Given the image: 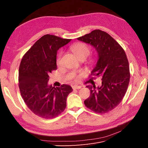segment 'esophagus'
Wrapping results in <instances>:
<instances>
[{
    "label": "esophagus",
    "instance_id": "obj_1",
    "mask_svg": "<svg viewBox=\"0 0 148 148\" xmlns=\"http://www.w3.org/2000/svg\"><path fill=\"white\" fill-rule=\"evenodd\" d=\"M72 88L73 89H78L82 88V87L80 86H77V85H73V86H72Z\"/></svg>",
    "mask_w": 148,
    "mask_h": 148
}]
</instances>
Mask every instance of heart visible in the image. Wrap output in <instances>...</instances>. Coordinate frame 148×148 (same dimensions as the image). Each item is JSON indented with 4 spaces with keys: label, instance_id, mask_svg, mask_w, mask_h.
Segmentation results:
<instances>
[{
    "label": "heart",
    "instance_id": "obj_1",
    "mask_svg": "<svg viewBox=\"0 0 148 148\" xmlns=\"http://www.w3.org/2000/svg\"><path fill=\"white\" fill-rule=\"evenodd\" d=\"M70 51L73 53V54L76 57H77L78 59H80V58H84L85 59V58H86L89 54L91 51V49L88 44L82 42H77L72 44V45L70 46ZM61 58H62V53H60L59 56H58L57 60H56V63L57 65H59L60 64ZM94 62H95V60L94 59H91L90 60L91 64H93ZM73 78L75 82L79 81V77L78 75H75L73 76Z\"/></svg>",
    "mask_w": 148,
    "mask_h": 148
}]
</instances>
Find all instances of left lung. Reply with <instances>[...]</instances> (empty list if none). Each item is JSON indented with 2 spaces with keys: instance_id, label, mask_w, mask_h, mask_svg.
<instances>
[{
  "instance_id": "left-lung-1",
  "label": "left lung",
  "mask_w": 148,
  "mask_h": 148,
  "mask_svg": "<svg viewBox=\"0 0 148 148\" xmlns=\"http://www.w3.org/2000/svg\"><path fill=\"white\" fill-rule=\"evenodd\" d=\"M77 39L96 49L99 59L91 78L101 77L102 79L99 87L86 86L90 96L84 101V105L96 113L109 112L120 104L127 91L130 73L126 53L110 35L100 29Z\"/></svg>"
}]
</instances>
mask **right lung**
I'll return each instance as SVG.
<instances>
[{"mask_svg": "<svg viewBox=\"0 0 148 148\" xmlns=\"http://www.w3.org/2000/svg\"><path fill=\"white\" fill-rule=\"evenodd\" d=\"M71 39L46 34L36 42L22 58L19 66L18 86L21 96L39 117L53 119L64 111L66 98L73 89L69 85H48L49 74L57 70V51Z\"/></svg>", "mask_w": 148, "mask_h": 148, "instance_id": "add662e5", "label": "right lung"}]
</instances>
